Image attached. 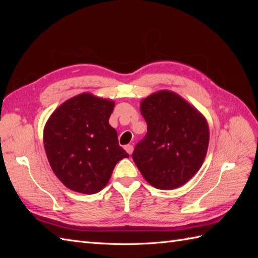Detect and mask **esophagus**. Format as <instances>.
<instances>
[{"mask_svg":"<svg viewBox=\"0 0 258 258\" xmlns=\"http://www.w3.org/2000/svg\"><path fill=\"white\" fill-rule=\"evenodd\" d=\"M124 149H125V151H126V152H127V153H128V154L131 155V154H132V153H133V150H134V147H133V145H131V144H127V145H125V147H124Z\"/></svg>","mask_w":258,"mask_h":258,"instance_id":"34e87169","label":"esophagus"}]
</instances>
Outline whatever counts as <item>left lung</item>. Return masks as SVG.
I'll return each instance as SVG.
<instances>
[{
	"label": "left lung",
	"mask_w": 258,
	"mask_h": 258,
	"mask_svg": "<svg viewBox=\"0 0 258 258\" xmlns=\"http://www.w3.org/2000/svg\"><path fill=\"white\" fill-rule=\"evenodd\" d=\"M141 112L147 133L136 144L133 161L152 186L177 188L194 176L205 160L210 141L206 119L169 91L146 97Z\"/></svg>",
	"instance_id": "1"
}]
</instances>
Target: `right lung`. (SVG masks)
Wrapping results in <instances>:
<instances>
[{
  "mask_svg": "<svg viewBox=\"0 0 258 258\" xmlns=\"http://www.w3.org/2000/svg\"><path fill=\"white\" fill-rule=\"evenodd\" d=\"M114 102L89 93L64 102L44 128L48 163L57 178L78 193L95 194L108 183L116 163L130 155L108 124Z\"/></svg>",
  "mask_w": 258,
  "mask_h": 258,
  "instance_id": "obj_1",
  "label": "right lung"
}]
</instances>
